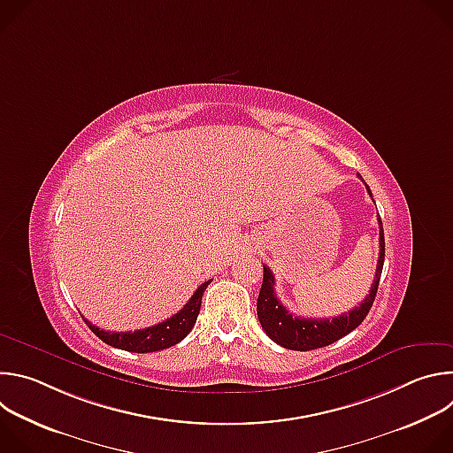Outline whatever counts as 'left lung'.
<instances>
[{"instance_id": "obj_1", "label": "left lung", "mask_w": 453, "mask_h": 453, "mask_svg": "<svg viewBox=\"0 0 453 453\" xmlns=\"http://www.w3.org/2000/svg\"><path fill=\"white\" fill-rule=\"evenodd\" d=\"M367 191L371 196L369 186H367ZM378 224H380V256H378L376 274H374V281L369 290V296H365V299L358 306H355L353 310H349L339 317L306 319V317L292 315L280 303V299L274 292V274L271 273V269L267 265H264V283H262L260 296H257L256 310H257V319H260V325H262L264 332L276 344H280L287 349H294V351H310V349L334 344L335 341L342 339L344 335H348L349 332H353L357 326L362 325V320L365 319V315L369 313V310L374 303L381 269H383L385 240H383V227H381L380 217H378Z\"/></svg>"}]
</instances>
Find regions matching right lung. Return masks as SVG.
<instances>
[{"label":"right lung","mask_w":453,"mask_h":453,"mask_svg":"<svg viewBox=\"0 0 453 453\" xmlns=\"http://www.w3.org/2000/svg\"><path fill=\"white\" fill-rule=\"evenodd\" d=\"M210 283H211V280L204 281L196 290V294L191 296V299L184 304V308L180 311H177L170 319L159 322V325L145 328V330L105 332V330H100L98 326L91 325L88 319H84V320H86V325L89 326V330L100 341H104L105 344H109L112 348L133 351V353H152V351L166 349V348H172V346L179 344L191 332V328L196 326L197 315L201 311L203 296H204V290L208 288Z\"/></svg>","instance_id":"right-lung-1"}]
</instances>
